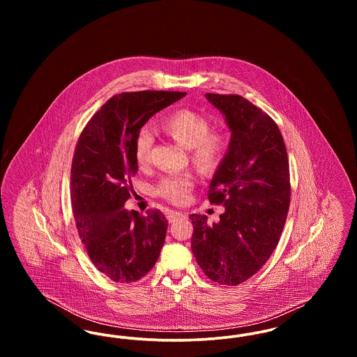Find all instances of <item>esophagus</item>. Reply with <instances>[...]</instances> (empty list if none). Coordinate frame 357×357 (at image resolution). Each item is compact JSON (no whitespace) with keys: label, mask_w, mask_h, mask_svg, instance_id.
I'll return each instance as SVG.
<instances>
[{"label":"esophagus","mask_w":357,"mask_h":357,"mask_svg":"<svg viewBox=\"0 0 357 357\" xmlns=\"http://www.w3.org/2000/svg\"><path fill=\"white\" fill-rule=\"evenodd\" d=\"M182 218H186V214H183L181 211H172V210L167 211V220L170 222L178 221V220H182Z\"/></svg>","instance_id":"esophagus-1"}]
</instances>
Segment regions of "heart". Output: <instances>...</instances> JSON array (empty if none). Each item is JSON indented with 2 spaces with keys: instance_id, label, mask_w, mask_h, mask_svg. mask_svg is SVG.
I'll return each instance as SVG.
<instances>
[{
  "instance_id": "b5f03b06",
  "label": "heart",
  "mask_w": 357,
  "mask_h": 357,
  "mask_svg": "<svg viewBox=\"0 0 357 357\" xmlns=\"http://www.w3.org/2000/svg\"><path fill=\"white\" fill-rule=\"evenodd\" d=\"M160 127L178 144L191 150L192 160L202 170H214L221 162L225 139L221 134L210 132V123L204 115L192 109H178L162 120ZM153 143L151 130L149 127L140 128L134 146L137 163L143 165L149 160ZM194 182L191 174L167 175L159 181L156 192L172 204H185Z\"/></svg>"
}]
</instances>
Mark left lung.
<instances>
[{
  "label": "left lung",
  "instance_id": "left-lung-1",
  "mask_svg": "<svg viewBox=\"0 0 357 357\" xmlns=\"http://www.w3.org/2000/svg\"><path fill=\"white\" fill-rule=\"evenodd\" d=\"M231 136L213 175L208 201L222 204L220 222L191 214V250L204 274L222 285H238L272 255L290 201L289 162L272 118L239 95L206 93Z\"/></svg>",
  "mask_w": 357,
  "mask_h": 357
}]
</instances>
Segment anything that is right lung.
Returning <instances> with one entry per match:
<instances>
[{"label": "right lung", "mask_w": 357, "mask_h": 357, "mask_svg": "<svg viewBox=\"0 0 357 357\" xmlns=\"http://www.w3.org/2000/svg\"><path fill=\"white\" fill-rule=\"evenodd\" d=\"M186 92L142 91L112 96L79 137L70 169L73 217L86 253L115 282H135L156 264L169 222L160 210L123 208L137 172L139 130Z\"/></svg>", "instance_id": "right-lung-1"}]
</instances>
